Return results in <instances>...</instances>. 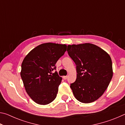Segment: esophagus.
<instances>
[{
	"mask_svg": "<svg viewBox=\"0 0 125 125\" xmlns=\"http://www.w3.org/2000/svg\"><path fill=\"white\" fill-rule=\"evenodd\" d=\"M67 78H68L67 76H63V78L64 79H67Z\"/></svg>",
	"mask_w": 125,
	"mask_h": 125,
	"instance_id": "esophagus-1",
	"label": "esophagus"
}]
</instances>
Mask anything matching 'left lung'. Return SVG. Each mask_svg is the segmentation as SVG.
<instances>
[{
	"mask_svg": "<svg viewBox=\"0 0 125 125\" xmlns=\"http://www.w3.org/2000/svg\"><path fill=\"white\" fill-rule=\"evenodd\" d=\"M67 51L77 65V79L71 84L75 98L80 102H94L102 95L113 75L110 55L90 43L68 45Z\"/></svg>",
	"mask_w": 125,
	"mask_h": 125,
	"instance_id": "obj_1",
	"label": "left lung"
}]
</instances>
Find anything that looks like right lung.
I'll list each match as a JSON object with an SVG mask.
<instances>
[{"mask_svg": "<svg viewBox=\"0 0 125 125\" xmlns=\"http://www.w3.org/2000/svg\"><path fill=\"white\" fill-rule=\"evenodd\" d=\"M66 50L65 44L44 43L31 50L23 60L20 75L25 90L38 104H48L56 98L62 78L57 72H52Z\"/></svg>", "mask_w": 125, "mask_h": 125, "instance_id": "right-lung-1", "label": "right lung"}]
</instances>
